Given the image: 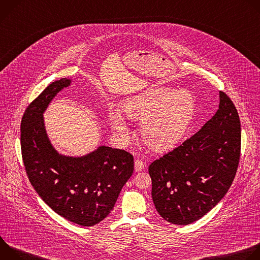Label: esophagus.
<instances>
[{"label": "esophagus", "instance_id": "1", "mask_svg": "<svg viewBox=\"0 0 260 260\" xmlns=\"http://www.w3.org/2000/svg\"><path fill=\"white\" fill-rule=\"evenodd\" d=\"M142 170H144V161L141 159H136L135 160V171L141 172Z\"/></svg>", "mask_w": 260, "mask_h": 260}]
</instances>
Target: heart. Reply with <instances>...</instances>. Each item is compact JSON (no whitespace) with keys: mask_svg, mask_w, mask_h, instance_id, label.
I'll use <instances>...</instances> for the list:
<instances>
[{"mask_svg":"<svg viewBox=\"0 0 260 260\" xmlns=\"http://www.w3.org/2000/svg\"><path fill=\"white\" fill-rule=\"evenodd\" d=\"M123 114L141 120L145 142L155 150L176 144L188 129L196 110L193 94L185 89L155 88L127 98L120 105ZM111 126L119 133L127 132V124L118 113L109 116Z\"/></svg>","mask_w":260,"mask_h":260,"instance_id":"obj_1","label":"heart"}]
</instances>
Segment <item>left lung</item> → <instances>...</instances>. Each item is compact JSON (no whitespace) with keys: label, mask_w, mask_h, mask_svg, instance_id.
<instances>
[{"label":"left lung","mask_w":260,"mask_h":260,"mask_svg":"<svg viewBox=\"0 0 260 260\" xmlns=\"http://www.w3.org/2000/svg\"><path fill=\"white\" fill-rule=\"evenodd\" d=\"M241 156V121L230 96L192 137L151 162L152 200L171 223L187 225L212 210L229 191Z\"/></svg>","instance_id":"left-lung-1"}]
</instances>
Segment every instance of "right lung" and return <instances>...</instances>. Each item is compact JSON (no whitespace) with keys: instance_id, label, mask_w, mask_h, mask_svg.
Instances as JSON below:
<instances>
[{"instance_id":"add662e5","label":"right lung","mask_w":260,"mask_h":260,"mask_svg":"<svg viewBox=\"0 0 260 260\" xmlns=\"http://www.w3.org/2000/svg\"><path fill=\"white\" fill-rule=\"evenodd\" d=\"M71 80L49 84L25 109L20 124L24 169L32 187L58 215L81 226H92L113 210L134 172V156L101 146L93 152L70 157L58 154L44 126L43 113Z\"/></svg>"}]
</instances>
